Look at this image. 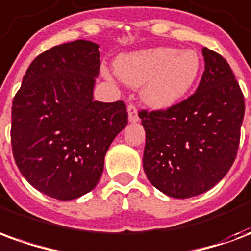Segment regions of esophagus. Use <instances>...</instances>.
<instances>
[{"label":"esophagus","mask_w":251,"mask_h":251,"mask_svg":"<svg viewBox=\"0 0 251 251\" xmlns=\"http://www.w3.org/2000/svg\"><path fill=\"white\" fill-rule=\"evenodd\" d=\"M127 114H129V121L130 122H138L140 117H138V110L134 104H129L127 106Z\"/></svg>","instance_id":"34e87169"}]
</instances>
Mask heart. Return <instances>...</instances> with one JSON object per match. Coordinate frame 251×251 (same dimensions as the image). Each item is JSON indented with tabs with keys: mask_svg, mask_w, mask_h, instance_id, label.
<instances>
[{
	"mask_svg": "<svg viewBox=\"0 0 251 251\" xmlns=\"http://www.w3.org/2000/svg\"><path fill=\"white\" fill-rule=\"evenodd\" d=\"M201 70L194 50L157 47L118 57L115 72L122 82L141 87V98L152 109H168L192 88Z\"/></svg>",
	"mask_w": 251,
	"mask_h": 251,
	"instance_id": "obj_1",
	"label": "heart"
}]
</instances>
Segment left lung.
<instances>
[{"instance_id":"1","label":"left lung","mask_w":251,"mask_h":251,"mask_svg":"<svg viewBox=\"0 0 251 251\" xmlns=\"http://www.w3.org/2000/svg\"><path fill=\"white\" fill-rule=\"evenodd\" d=\"M196 93L167 110L140 111L147 133L144 171L163 194L187 199L221 181L237 157L245 99L228 63L203 48Z\"/></svg>"}]
</instances>
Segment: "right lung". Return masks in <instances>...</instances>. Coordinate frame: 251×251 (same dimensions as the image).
<instances>
[{
	"instance_id": "add662e5",
	"label": "right lung",
	"mask_w": 251,
	"mask_h": 251,
	"mask_svg": "<svg viewBox=\"0 0 251 251\" xmlns=\"http://www.w3.org/2000/svg\"><path fill=\"white\" fill-rule=\"evenodd\" d=\"M99 46L75 40L36 57L12 106V149L32 187L57 200L95 188L104 156L127 125L122 100H94Z\"/></svg>"
}]
</instances>
